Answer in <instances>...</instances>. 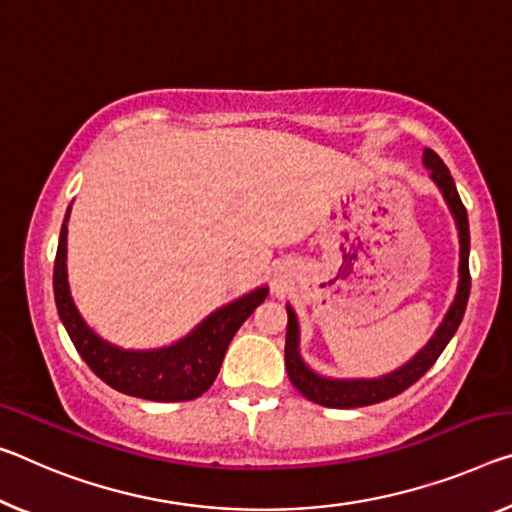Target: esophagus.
Returning a JSON list of instances; mask_svg holds the SVG:
<instances>
[{
	"mask_svg": "<svg viewBox=\"0 0 512 512\" xmlns=\"http://www.w3.org/2000/svg\"><path fill=\"white\" fill-rule=\"evenodd\" d=\"M289 280H291V275H289L287 269H282V266H280V269H275V273H273V285L275 287H280V289L287 287Z\"/></svg>",
	"mask_w": 512,
	"mask_h": 512,
	"instance_id": "esophagus-1",
	"label": "esophagus"
}]
</instances>
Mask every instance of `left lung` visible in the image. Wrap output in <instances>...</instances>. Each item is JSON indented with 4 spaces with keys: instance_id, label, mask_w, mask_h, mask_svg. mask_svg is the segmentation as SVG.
<instances>
[{
    "instance_id": "left-lung-1",
    "label": "left lung",
    "mask_w": 512,
    "mask_h": 512,
    "mask_svg": "<svg viewBox=\"0 0 512 512\" xmlns=\"http://www.w3.org/2000/svg\"><path fill=\"white\" fill-rule=\"evenodd\" d=\"M424 166L431 173V180L440 189L442 198L449 207V212L458 227V241H460V264H458V289L453 296V303L446 310L440 326L435 328L433 337L412 355V358L401 364L399 369L383 373L376 378H332L323 376V373L314 371L310 364L300 355V326L294 307L287 303V342H285V364L289 380L294 383L305 399L312 403L326 405V408H362V405H373L380 401L392 399V396L401 394L412 383L424 376V373L433 367L440 353L456 335L462 316H465V307L469 300V287H472V278H469V221L467 209L462 205L458 196L456 182L444 166V161L437 157L433 150H424Z\"/></svg>"
}]
</instances>
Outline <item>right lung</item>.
Returning <instances> with one entry per match:
<instances>
[{
	"label": "right lung",
	"instance_id": "obj_1",
	"mask_svg": "<svg viewBox=\"0 0 512 512\" xmlns=\"http://www.w3.org/2000/svg\"><path fill=\"white\" fill-rule=\"evenodd\" d=\"M68 218H63L54 259V300L77 353L109 387L148 401H191L205 394L218 376L227 346L241 323L269 296L257 287L218 307L177 342L161 348H123L107 342L79 314L68 285Z\"/></svg>",
	"mask_w": 512,
	"mask_h": 512
}]
</instances>
